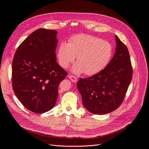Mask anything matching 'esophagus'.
Here are the masks:
<instances>
[{"mask_svg": "<svg viewBox=\"0 0 149 149\" xmlns=\"http://www.w3.org/2000/svg\"><path fill=\"white\" fill-rule=\"evenodd\" d=\"M68 77H69V78L71 79V81L72 82H77V78L75 77H74L73 75H68Z\"/></svg>", "mask_w": 149, "mask_h": 149, "instance_id": "34e87169", "label": "esophagus"}]
</instances>
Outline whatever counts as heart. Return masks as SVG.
I'll return each instance as SVG.
<instances>
[{
  "mask_svg": "<svg viewBox=\"0 0 149 149\" xmlns=\"http://www.w3.org/2000/svg\"><path fill=\"white\" fill-rule=\"evenodd\" d=\"M112 55V47L105 40L88 35H78L70 39L69 43L62 42L58 49L59 65L67 68L75 61L77 63L71 69L76 74L84 72L94 75L108 64Z\"/></svg>",
  "mask_w": 149,
  "mask_h": 149,
  "instance_id": "obj_1",
  "label": "heart"
}]
</instances>
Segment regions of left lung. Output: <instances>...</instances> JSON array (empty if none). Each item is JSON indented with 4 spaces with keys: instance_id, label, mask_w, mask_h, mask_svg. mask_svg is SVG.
Returning <instances> with one entry per match:
<instances>
[{
    "instance_id": "obj_1",
    "label": "left lung",
    "mask_w": 149,
    "mask_h": 149,
    "mask_svg": "<svg viewBox=\"0 0 149 149\" xmlns=\"http://www.w3.org/2000/svg\"><path fill=\"white\" fill-rule=\"evenodd\" d=\"M115 54L106 67L87 78H80L77 88L88 111L102 115L116 110L122 103L132 79L133 70L127 47L115 36Z\"/></svg>"
}]
</instances>
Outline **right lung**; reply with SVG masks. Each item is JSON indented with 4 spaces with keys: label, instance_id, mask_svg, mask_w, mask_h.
I'll return each instance as SVG.
<instances>
[{
    "label": "right lung",
    "instance_id": "1",
    "mask_svg": "<svg viewBox=\"0 0 149 149\" xmlns=\"http://www.w3.org/2000/svg\"><path fill=\"white\" fill-rule=\"evenodd\" d=\"M58 32L43 28L29 35L17 48L12 62V87L19 101L35 113L55 105L58 87L67 72L56 62Z\"/></svg>",
    "mask_w": 149,
    "mask_h": 149
}]
</instances>
